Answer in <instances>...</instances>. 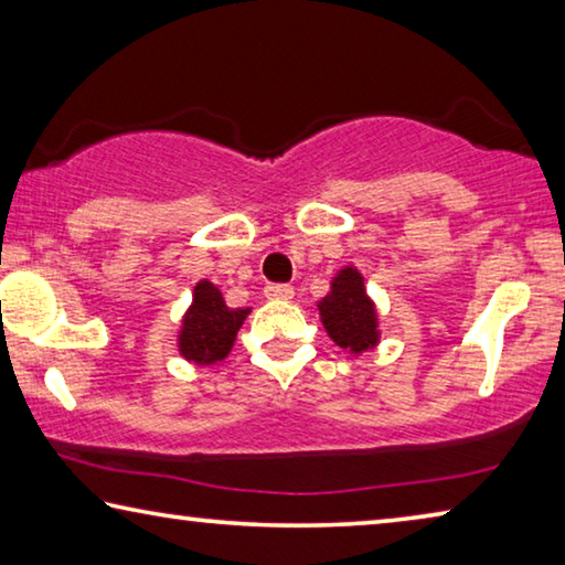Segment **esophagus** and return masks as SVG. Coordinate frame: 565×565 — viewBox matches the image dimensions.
<instances>
[{"instance_id":"obj_1","label":"esophagus","mask_w":565,"mask_h":565,"mask_svg":"<svg viewBox=\"0 0 565 565\" xmlns=\"http://www.w3.org/2000/svg\"><path fill=\"white\" fill-rule=\"evenodd\" d=\"M266 299H281V301H289L294 299V289L289 284H266Z\"/></svg>"}]
</instances>
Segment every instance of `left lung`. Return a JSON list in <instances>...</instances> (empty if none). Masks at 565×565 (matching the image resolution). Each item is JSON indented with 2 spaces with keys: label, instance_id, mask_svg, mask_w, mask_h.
Returning a JSON list of instances; mask_svg holds the SVG:
<instances>
[{
  "label": "left lung",
  "instance_id": "obj_1",
  "mask_svg": "<svg viewBox=\"0 0 565 565\" xmlns=\"http://www.w3.org/2000/svg\"><path fill=\"white\" fill-rule=\"evenodd\" d=\"M323 329L337 341V347L361 353L376 347V309L363 289V276L347 266L331 284V294L319 301Z\"/></svg>",
  "mask_w": 565,
  "mask_h": 565
}]
</instances>
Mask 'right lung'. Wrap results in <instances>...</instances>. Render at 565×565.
Wrapping results in <instances>:
<instances>
[{"label":"right lung","instance_id":"obj_1","mask_svg":"<svg viewBox=\"0 0 565 565\" xmlns=\"http://www.w3.org/2000/svg\"><path fill=\"white\" fill-rule=\"evenodd\" d=\"M248 309H228L222 291L214 284L199 281L194 303L186 311L184 327L179 333L181 356L206 366L222 361L234 347L236 331L242 329Z\"/></svg>","mask_w":565,"mask_h":565}]
</instances>
